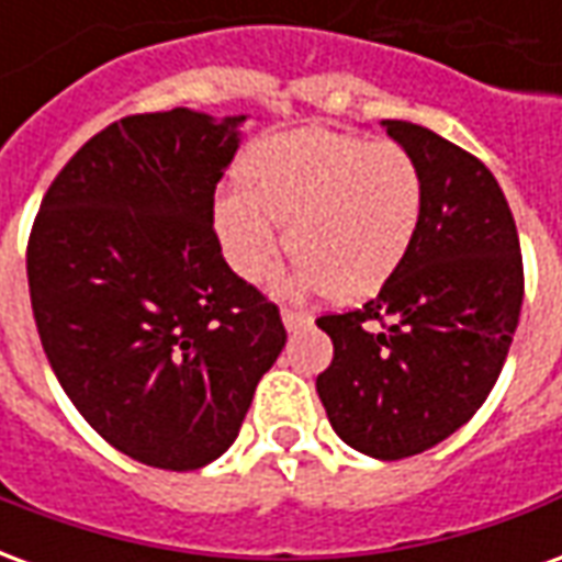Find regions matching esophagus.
I'll list each match as a JSON object with an SVG mask.
<instances>
[{
	"mask_svg": "<svg viewBox=\"0 0 562 562\" xmlns=\"http://www.w3.org/2000/svg\"><path fill=\"white\" fill-rule=\"evenodd\" d=\"M282 325L289 330H297V328H306L310 325V313L304 310H292V306H285L282 310Z\"/></svg>",
	"mask_w": 562,
	"mask_h": 562,
	"instance_id": "obj_1",
	"label": "esophagus"
}]
</instances>
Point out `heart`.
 I'll return each instance as SVG.
<instances>
[{
  "label": "heart",
  "instance_id": "heart-1",
  "mask_svg": "<svg viewBox=\"0 0 562 562\" xmlns=\"http://www.w3.org/2000/svg\"><path fill=\"white\" fill-rule=\"evenodd\" d=\"M422 213V171L406 149L304 128L246 153L237 189L213 204V232L234 273L261 282L282 249L272 220L285 222L294 285L352 304L401 270Z\"/></svg>",
  "mask_w": 562,
  "mask_h": 562
}]
</instances>
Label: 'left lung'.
<instances>
[{"mask_svg":"<svg viewBox=\"0 0 562 562\" xmlns=\"http://www.w3.org/2000/svg\"><path fill=\"white\" fill-rule=\"evenodd\" d=\"M385 128L422 171V228L376 297L316 318L334 342L316 391L342 442L401 460L439 446L487 401L518 328L524 261L482 159L415 123Z\"/></svg>","mask_w":562,"mask_h":562,"instance_id":"left-lung-1","label":"left lung"}]
</instances>
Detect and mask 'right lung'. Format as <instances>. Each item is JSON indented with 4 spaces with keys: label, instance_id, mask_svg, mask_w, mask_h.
<instances>
[{
    "label": "right lung",
    "instance_id": "add662e5",
    "mask_svg": "<svg viewBox=\"0 0 562 562\" xmlns=\"http://www.w3.org/2000/svg\"><path fill=\"white\" fill-rule=\"evenodd\" d=\"M244 120L123 116L66 161L32 222L44 355L92 430L156 470L220 458L285 346L280 306L225 265L213 232Z\"/></svg>",
    "mask_w": 562,
    "mask_h": 562
}]
</instances>
